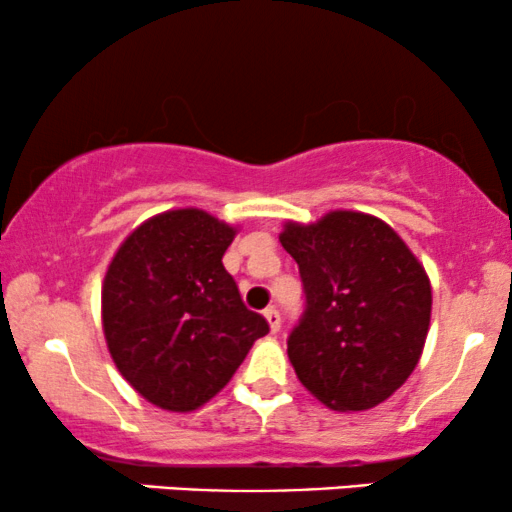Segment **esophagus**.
Returning <instances> with one entry per match:
<instances>
[{"instance_id": "1", "label": "esophagus", "mask_w": 512, "mask_h": 512, "mask_svg": "<svg viewBox=\"0 0 512 512\" xmlns=\"http://www.w3.org/2000/svg\"><path fill=\"white\" fill-rule=\"evenodd\" d=\"M264 317H267V322H269V330L279 332V327H281V315H279V310H276V308H267V310H264Z\"/></svg>"}]
</instances>
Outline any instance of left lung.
I'll use <instances>...</instances> for the list:
<instances>
[{
	"label": "left lung",
	"instance_id": "obj_1",
	"mask_svg": "<svg viewBox=\"0 0 512 512\" xmlns=\"http://www.w3.org/2000/svg\"><path fill=\"white\" fill-rule=\"evenodd\" d=\"M279 240L305 291L289 334L298 380L334 411L378 407L424 351L433 303L424 264L385 221L361 211L289 221Z\"/></svg>",
	"mask_w": 512,
	"mask_h": 512
}]
</instances>
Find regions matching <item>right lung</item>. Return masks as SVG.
I'll use <instances>...</instances> for the list:
<instances>
[{
    "mask_svg": "<svg viewBox=\"0 0 512 512\" xmlns=\"http://www.w3.org/2000/svg\"><path fill=\"white\" fill-rule=\"evenodd\" d=\"M233 238L236 228L202 209L163 211L129 233L105 272L108 351L156 407L207 404L269 332L221 262Z\"/></svg>",
    "mask_w": 512,
    "mask_h": 512,
    "instance_id": "right-lung-1",
    "label": "right lung"
}]
</instances>
